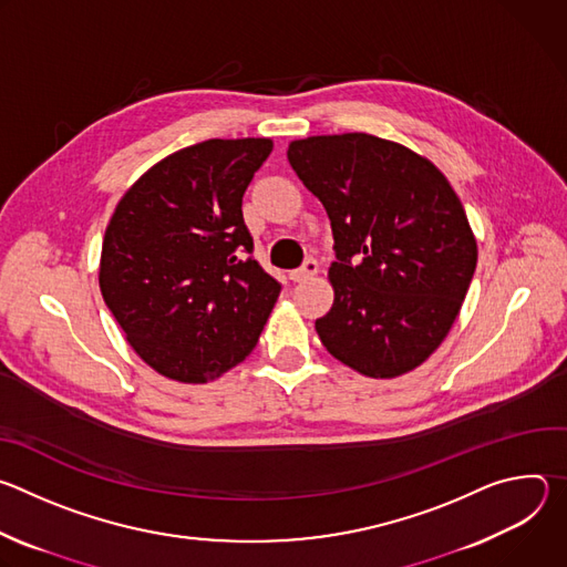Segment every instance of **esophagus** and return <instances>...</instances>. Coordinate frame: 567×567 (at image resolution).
<instances>
[{
  "label": "esophagus",
  "mask_w": 567,
  "mask_h": 567,
  "mask_svg": "<svg viewBox=\"0 0 567 567\" xmlns=\"http://www.w3.org/2000/svg\"><path fill=\"white\" fill-rule=\"evenodd\" d=\"M316 274H318V262H316L313 258H309V260L302 262L300 269H293V271L289 274V278H291L293 282H305V280L313 278Z\"/></svg>",
  "instance_id": "1"
}]
</instances>
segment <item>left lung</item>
Listing matches in <instances>:
<instances>
[{
	"instance_id": "8db88e82",
	"label": "left lung",
	"mask_w": 567,
	"mask_h": 567,
	"mask_svg": "<svg viewBox=\"0 0 567 567\" xmlns=\"http://www.w3.org/2000/svg\"><path fill=\"white\" fill-rule=\"evenodd\" d=\"M287 158L334 235L322 346L372 379L415 370L446 339L475 271L460 197L429 158L363 132L291 141Z\"/></svg>"
}]
</instances>
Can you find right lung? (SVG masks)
<instances>
[{
	"mask_svg": "<svg viewBox=\"0 0 567 567\" xmlns=\"http://www.w3.org/2000/svg\"><path fill=\"white\" fill-rule=\"evenodd\" d=\"M271 138H208L152 166L103 239L101 293L158 374L206 383L245 361L280 296L241 217Z\"/></svg>",
	"mask_w": 567,
	"mask_h": 567,
	"instance_id": "right-lung-1",
	"label": "right lung"
}]
</instances>
